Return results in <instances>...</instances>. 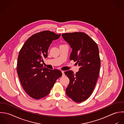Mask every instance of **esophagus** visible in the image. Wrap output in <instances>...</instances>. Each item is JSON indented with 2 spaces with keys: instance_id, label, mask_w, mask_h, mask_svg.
Masks as SVG:
<instances>
[{
  "instance_id": "esophagus-1",
  "label": "esophagus",
  "mask_w": 124,
  "mask_h": 124,
  "mask_svg": "<svg viewBox=\"0 0 124 124\" xmlns=\"http://www.w3.org/2000/svg\"><path fill=\"white\" fill-rule=\"evenodd\" d=\"M61 72H62V75L64 76V75H65V74H64V71H61Z\"/></svg>"
}]
</instances>
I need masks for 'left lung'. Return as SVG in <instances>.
<instances>
[{
  "label": "left lung",
  "mask_w": 124,
  "mask_h": 124,
  "mask_svg": "<svg viewBox=\"0 0 124 124\" xmlns=\"http://www.w3.org/2000/svg\"><path fill=\"white\" fill-rule=\"evenodd\" d=\"M62 36L72 48L70 60L76 62L80 67L76 74L71 70L65 72L70 79L66 94L74 101L82 102L92 94L99 76L101 60L99 48L84 32L64 33Z\"/></svg>",
  "instance_id": "1"
}]
</instances>
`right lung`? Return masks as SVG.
I'll use <instances>...</instances> for the list:
<instances>
[{"mask_svg":"<svg viewBox=\"0 0 124 124\" xmlns=\"http://www.w3.org/2000/svg\"><path fill=\"white\" fill-rule=\"evenodd\" d=\"M60 36L50 31L36 33L26 40L19 52L17 74L24 90L33 99L39 100L48 95L62 75L60 70H49L41 64L47 57L52 41Z\"/></svg>","mask_w":124,"mask_h":124,"instance_id":"right-lung-1","label":"right lung"}]
</instances>
